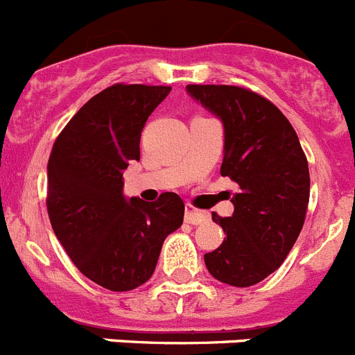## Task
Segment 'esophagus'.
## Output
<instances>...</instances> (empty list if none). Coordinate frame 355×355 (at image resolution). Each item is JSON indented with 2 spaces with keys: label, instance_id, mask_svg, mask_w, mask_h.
Segmentation results:
<instances>
[{
  "label": "esophagus",
  "instance_id": "esophagus-1",
  "mask_svg": "<svg viewBox=\"0 0 355 355\" xmlns=\"http://www.w3.org/2000/svg\"><path fill=\"white\" fill-rule=\"evenodd\" d=\"M207 219H209V214L207 212L194 209L191 203L185 205V221L189 223V225H201V223L207 221Z\"/></svg>",
  "mask_w": 355,
  "mask_h": 355
}]
</instances>
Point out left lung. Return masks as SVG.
<instances>
[{"label": "left lung", "mask_w": 355, "mask_h": 355, "mask_svg": "<svg viewBox=\"0 0 355 355\" xmlns=\"http://www.w3.org/2000/svg\"><path fill=\"white\" fill-rule=\"evenodd\" d=\"M223 120V177L239 185L232 217L212 212L226 237L205 254L209 272L232 286L272 274L295 244L309 203V170L292 123L272 102L244 86L187 85Z\"/></svg>", "instance_id": "8db88e82"}]
</instances>
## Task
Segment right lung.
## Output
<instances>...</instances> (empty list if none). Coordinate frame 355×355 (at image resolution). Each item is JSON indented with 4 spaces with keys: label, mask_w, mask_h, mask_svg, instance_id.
I'll use <instances>...</instances> for the list:
<instances>
[{
    "label": "right lung",
    "mask_w": 355,
    "mask_h": 355,
    "mask_svg": "<svg viewBox=\"0 0 355 355\" xmlns=\"http://www.w3.org/2000/svg\"><path fill=\"white\" fill-rule=\"evenodd\" d=\"M171 86L116 85L70 118L47 164V214L74 265L113 292L152 277L164 239L184 223V201L123 198V170L139 159V138Z\"/></svg>",
    "instance_id": "obj_1"
}]
</instances>
